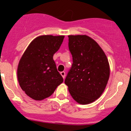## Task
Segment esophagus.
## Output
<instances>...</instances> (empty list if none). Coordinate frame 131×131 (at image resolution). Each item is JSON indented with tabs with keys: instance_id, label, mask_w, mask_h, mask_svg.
<instances>
[{
	"instance_id": "34e87169",
	"label": "esophagus",
	"mask_w": 131,
	"mask_h": 131,
	"mask_svg": "<svg viewBox=\"0 0 131 131\" xmlns=\"http://www.w3.org/2000/svg\"><path fill=\"white\" fill-rule=\"evenodd\" d=\"M60 74H61V75L62 76L63 79H65L66 77V72L65 71H62V72H60Z\"/></svg>"
}]
</instances>
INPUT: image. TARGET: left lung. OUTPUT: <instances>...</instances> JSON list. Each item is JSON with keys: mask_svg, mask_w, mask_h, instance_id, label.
I'll list each match as a JSON object with an SVG mask.
<instances>
[{"mask_svg": "<svg viewBox=\"0 0 131 131\" xmlns=\"http://www.w3.org/2000/svg\"><path fill=\"white\" fill-rule=\"evenodd\" d=\"M68 37L73 63L65 84L77 103L88 104L97 100L106 89L110 73L108 60L101 47L89 36Z\"/></svg>", "mask_w": 131, "mask_h": 131, "instance_id": "left-lung-1", "label": "left lung"}]
</instances>
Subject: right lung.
<instances>
[{"label":"right lung","instance_id":"right-lung-1","mask_svg":"<svg viewBox=\"0 0 131 131\" xmlns=\"http://www.w3.org/2000/svg\"><path fill=\"white\" fill-rule=\"evenodd\" d=\"M63 39V35L39 36L24 52L17 74L20 87L30 98L35 100L48 98L63 83L53 56L59 50Z\"/></svg>","mask_w":131,"mask_h":131}]
</instances>
